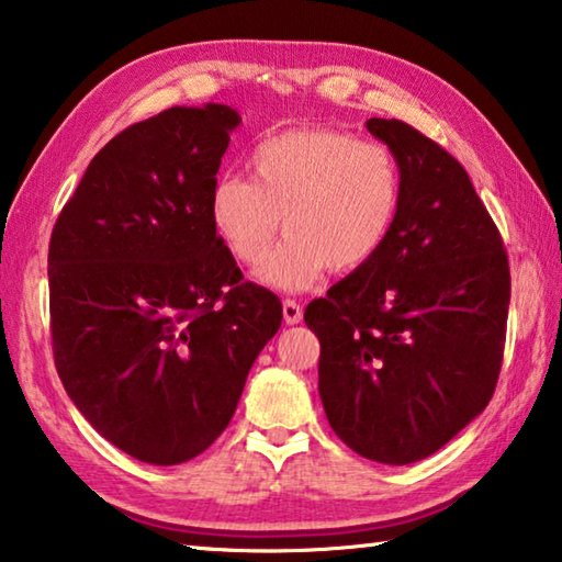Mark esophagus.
Masks as SVG:
<instances>
[{
	"mask_svg": "<svg viewBox=\"0 0 562 562\" xmlns=\"http://www.w3.org/2000/svg\"><path fill=\"white\" fill-rule=\"evenodd\" d=\"M282 315H284V322H288V325H297V322H302V304L294 302V300H284L282 302Z\"/></svg>",
	"mask_w": 562,
	"mask_h": 562,
	"instance_id": "1",
	"label": "esophagus"
}]
</instances>
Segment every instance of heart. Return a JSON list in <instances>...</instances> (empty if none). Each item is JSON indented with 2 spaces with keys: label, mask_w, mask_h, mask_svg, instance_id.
Masks as SVG:
<instances>
[{
  "label": "heart",
  "mask_w": 562,
  "mask_h": 562,
  "mask_svg": "<svg viewBox=\"0 0 562 562\" xmlns=\"http://www.w3.org/2000/svg\"><path fill=\"white\" fill-rule=\"evenodd\" d=\"M252 180L221 176L207 215L237 262L260 265L258 280L297 292L327 270L355 272L376 258L402 205V170L376 140L335 128H294L252 148Z\"/></svg>",
  "instance_id": "b5f03b06"
}]
</instances>
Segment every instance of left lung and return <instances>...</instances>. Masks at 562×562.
I'll use <instances>...</instances> for the list:
<instances>
[{"label":"left lung","instance_id":"1","mask_svg":"<svg viewBox=\"0 0 562 562\" xmlns=\"http://www.w3.org/2000/svg\"><path fill=\"white\" fill-rule=\"evenodd\" d=\"M367 128L402 170L392 235L304 322L319 339V396L351 451L379 463L422 461L488 406L510 302L496 223L463 166L396 119Z\"/></svg>","mask_w":562,"mask_h":562}]
</instances>
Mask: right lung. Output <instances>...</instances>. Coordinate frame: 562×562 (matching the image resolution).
Here are the masks:
<instances>
[{
  "instance_id": "1",
  "label": "right lung",
  "mask_w": 562,
  "mask_h": 562,
  "mask_svg": "<svg viewBox=\"0 0 562 562\" xmlns=\"http://www.w3.org/2000/svg\"><path fill=\"white\" fill-rule=\"evenodd\" d=\"M240 116L173 106L103 146L49 243L54 364L103 439L176 465L225 431L282 304L243 282L207 215Z\"/></svg>"
}]
</instances>
